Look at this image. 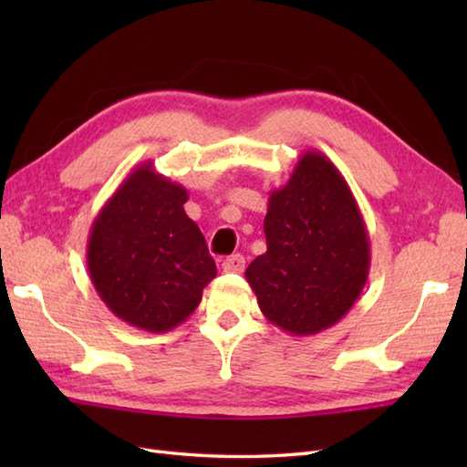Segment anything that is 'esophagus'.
I'll return each instance as SVG.
<instances>
[{
    "label": "esophagus",
    "instance_id": "obj_1",
    "mask_svg": "<svg viewBox=\"0 0 467 467\" xmlns=\"http://www.w3.org/2000/svg\"><path fill=\"white\" fill-rule=\"evenodd\" d=\"M223 271L224 273H243L244 271V256L243 254H233L223 261Z\"/></svg>",
    "mask_w": 467,
    "mask_h": 467
}]
</instances>
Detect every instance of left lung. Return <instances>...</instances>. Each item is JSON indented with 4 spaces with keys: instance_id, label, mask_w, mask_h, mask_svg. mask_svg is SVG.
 Returning a JSON list of instances; mask_svg holds the SVG:
<instances>
[{
    "instance_id": "1",
    "label": "left lung",
    "mask_w": 467,
    "mask_h": 467,
    "mask_svg": "<svg viewBox=\"0 0 467 467\" xmlns=\"http://www.w3.org/2000/svg\"><path fill=\"white\" fill-rule=\"evenodd\" d=\"M265 236L266 253L244 276L266 319L299 337L339 323L369 276L371 246L349 184L323 152L306 150L271 192Z\"/></svg>"
}]
</instances>
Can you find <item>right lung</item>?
<instances>
[{"mask_svg":"<svg viewBox=\"0 0 467 467\" xmlns=\"http://www.w3.org/2000/svg\"><path fill=\"white\" fill-rule=\"evenodd\" d=\"M186 201V188L146 161L92 223L86 259L94 289L136 329L166 333L184 323L216 276L201 228L184 213Z\"/></svg>","mask_w":467,"mask_h":467,"instance_id":"add662e5","label":"right lung"}]
</instances>
